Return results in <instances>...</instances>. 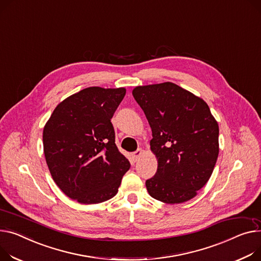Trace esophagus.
<instances>
[{"label": "esophagus", "mask_w": 261, "mask_h": 261, "mask_svg": "<svg viewBox=\"0 0 261 261\" xmlns=\"http://www.w3.org/2000/svg\"><path fill=\"white\" fill-rule=\"evenodd\" d=\"M144 154V151L142 149H137L135 152L132 153V158H133V161L134 162H137L138 160H140L142 158V155Z\"/></svg>", "instance_id": "1"}]
</instances>
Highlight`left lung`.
<instances>
[{
	"instance_id": "1",
	"label": "left lung",
	"mask_w": 261,
	"mask_h": 261,
	"mask_svg": "<svg viewBox=\"0 0 261 261\" xmlns=\"http://www.w3.org/2000/svg\"><path fill=\"white\" fill-rule=\"evenodd\" d=\"M132 94L149 121L158 160L148 193L165 203L192 199L210 179L219 153V127L209 106L171 82L137 86Z\"/></svg>"
}]
</instances>
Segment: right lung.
Returning a JSON list of instances; mask_svg holds the SVG:
<instances>
[{
	"instance_id": "add662e5",
	"label": "right lung",
	"mask_w": 261,
	"mask_h": 261,
	"mask_svg": "<svg viewBox=\"0 0 261 261\" xmlns=\"http://www.w3.org/2000/svg\"><path fill=\"white\" fill-rule=\"evenodd\" d=\"M126 89L89 87L62 100L43 130L50 174L63 192L93 204L116 195L129 161L115 145L111 118Z\"/></svg>"
}]
</instances>
